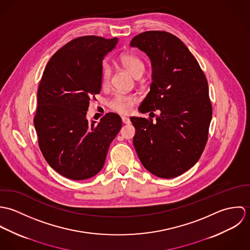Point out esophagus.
Listing matches in <instances>:
<instances>
[{"label": "esophagus", "instance_id": "1", "mask_svg": "<svg viewBox=\"0 0 250 250\" xmlns=\"http://www.w3.org/2000/svg\"><path fill=\"white\" fill-rule=\"evenodd\" d=\"M121 119H122V122H123L124 124H129V123L131 122V121H130V118H128V117H126V116H122Z\"/></svg>", "mask_w": 250, "mask_h": 250}]
</instances>
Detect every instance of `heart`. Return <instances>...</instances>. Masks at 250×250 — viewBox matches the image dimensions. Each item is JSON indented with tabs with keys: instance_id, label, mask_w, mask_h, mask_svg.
Segmentation results:
<instances>
[{
	"instance_id": "1",
	"label": "heart",
	"mask_w": 250,
	"mask_h": 250,
	"mask_svg": "<svg viewBox=\"0 0 250 250\" xmlns=\"http://www.w3.org/2000/svg\"><path fill=\"white\" fill-rule=\"evenodd\" d=\"M119 62L120 64L129 72L134 78L141 77L144 72V63L143 61L134 54H122L119 57ZM110 78V69L107 64H103L102 66V83L103 85H106ZM136 102V98L133 96H127L118 94L114 96V98L109 102V107L117 111L119 113H128L131 111L133 105Z\"/></svg>"
}]
</instances>
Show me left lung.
Returning a JSON list of instances; mask_svg holds the SVG:
<instances>
[{
	"label": "left lung",
	"mask_w": 250,
	"mask_h": 250,
	"mask_svg": "<svg viewBox=\"0 0 250 250\" xmlns=\"http://www.w3.org/2000/svg\"><path fill=\"white\" fill-rule=\"evenodd\" d=\"M130 45L147 55L152 67L150 91L139 110H160L155 123L131 117L134 146L149 172L177 177L197 163L208 140L212 105L207 79L188 47L169 33L145 32Z\"/></svg>",
	"instance_id": "1"
}]
</instances>
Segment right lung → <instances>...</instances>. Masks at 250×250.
<instances>
[{
    "instance_id": "add662e5",
    "label": "right lung",
    "mask_w": 250,
    "mask_h": 250,
    "mask_svg": "<svg viewBox=\"0 0 250 250\" xmlns=\"http://www.w3.org/2000/svg\"><path fill=\"white\" fill-rule=\"evenodd\" d=\"M117 38L81 36L61 48L47 63L37 90L35 127L49 166L71 180L95 176L122 121L108 112L100 122L86 119L90 97L99 94L102 63Z\"/></svg>"
}]
</instances>
